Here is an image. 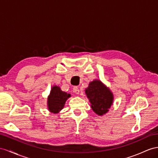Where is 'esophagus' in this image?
Returning a JSON list of instances; mask_svg holds the SVG:
<instances>
[{
  "instance_id": "esophagus-1",
  "label": "esophagus",
  "mask_w": 158,
  "mask_h": 158,
  "mask_svg": "<svg viewBox=\"0 0 158 158\" xmlns=\"http://www.w3.org/2000/svg\"><path fill=\"white\" fill-rule=\"evenodd\" d=\"M73 92L75 93V94H77V95H79V92H80V91H79V88L77 87H73Z\"/></svg>"
}]
</instances>
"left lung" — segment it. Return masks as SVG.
<instances>
[{"mask_svg": "<svg viewBox=\"0 0 158 158\" xmlns=\"http://www.w3.org/2000/svg\"><path fill=\"white\" fill-rule=\"evenodd\" d=\"M91 103V107L97 115L102 116L109 111L114 100V96L110 89L99 79L91 81L85 90Z\"/></svg>", "mask_w": 158, "mask_h": 158, "instance_id": "obj_1", "label": "left lung"}]
</instances>
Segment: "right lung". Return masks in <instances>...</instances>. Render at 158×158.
I'll return each instance as SVG.
<instances>
[{"label": "right lung", "instance_id": "1", "mask_svg": "<svg viewBox=\"0 0 158 158\" xmlns=\"http://www.w3.org/2000/svg\"><path fill=\"white\" fill-rule=\"evenodd\" d=\"M71 97L70 94L63 91L59 86L53 85L47 98V107L48 111L51 114H59L63 109L66 101Z\"/></svg>", "mask_w": 158, "mask_h": 158}]
</instances>
